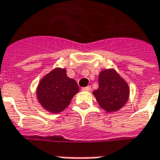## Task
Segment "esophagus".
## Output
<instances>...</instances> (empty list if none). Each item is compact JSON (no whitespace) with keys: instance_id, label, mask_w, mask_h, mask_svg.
<instances>
[{"instance_id":"1","label":"esophagus","mask_w":160,"mask_h":160,"mask_svg":"<svg viewBox=\"0 0 160 160\" xmlns=\"http://www.w3.org/2000/svg\"><path fill=\"white\" fill-rule=\"evenodd\" d=\"M83 91H90L91 90V86H87V87H83L82 89Z\"/></svg>"}]
</instances>
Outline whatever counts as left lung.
Here are the masks:
<instances>
[{
  "label": "left lung",
  "instance_id": "obj_1",
  "mask_svg": "<svg viewBox=\"0 0 160 160\" xmlns=\"http://www.w3.org/2000/svg\"><path fill=\"white\" fill-rule=\"evenodd\" d=\"M130 88L115 69L102 70L98 76V89L93 91L100 107L107 112L118 111L128 101Z\"/></svg>",
  "mask_w": 160,
  "mask_h": 160
}]
</instances>
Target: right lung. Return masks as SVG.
<instances>
[{"instance_id": "right-lung-1", "label": "right lung", "mask_w": 160, "mask_h": 160, "mask_svg": "<svg viewBox=\"0 0 160 160\" xmlns=\"http://www.w3.org/2000/svg\"><path fill=\"white\" fill-rule=\"evenodd\" d=\"M79 91L77 82L67 77L65 69H53L42 78L37 87V98L48 112H62Z\"/></svg>"}]
</instances>
